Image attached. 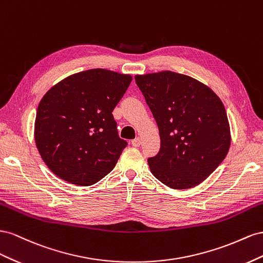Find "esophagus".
Returning <instances> with one entry per match:
<instances>
[{
    "instance_id": "34e87169",
    "label": "esophagus",
    "mask_w": 263,
    "mask_h": 263,
    "mask_svg": "<svg viewBox=\"0 0 263 263\" xmlns=\"http://www.w3.org/2000/svg\"><path fill=\"white\" fill-rule=\"evenodd\" d=\"M131 143L133 146H140L141 145V139L140 138H137L131 141Z\"/></svg>"
}]
</instances>
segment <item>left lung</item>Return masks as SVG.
<instances>
[{
  "instance_id": "8db88e82",
  "label": "left lung",
  "mask_w": 263,
  "mask_h": 263,
  "mask_svg": "<svg viewBox=\"0 0 263 263\" xmlns=\"http://www.w3.org/2000/svg\"><path fill=\"white\" fill-rule=\"evenodd\" d=\"M134 78L160 131V151L147 160L151 173L173 190L199 185L230 147V126L219 97L202 82L170 70Z\"/></svg>"
}]
</instances>
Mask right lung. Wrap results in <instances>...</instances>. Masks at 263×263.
I'll return each instance as SVG.
<instances>
[{"instance_id":"1","label":"right lung","mask_w":263,"mask_h":263,"mask_svg":"<svg viewBox=\"0 0 263 263\" xmlns=\"http://www.w3.org/2000/svg\"><path fill=\"white\" fill-rule=\"evenodd\" d=\"M130 74L97 68L73 73L51 87L36 112L34 138L48 168L64 181L90 186L114 170L126 146L112 111Z\"/></svg>"}]
</instances>
